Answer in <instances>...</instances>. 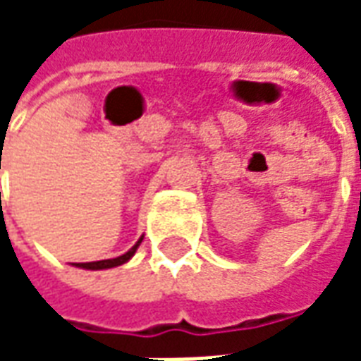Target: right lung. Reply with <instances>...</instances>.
Here are the masks:
<instances>
[{"label": "right lung", "instance_id": "add662e5", "mask_svg": "<svg viewBox=\"0 0 361 361\" xmlns=\"http://www.w3.org/2000/svg\"><path fill=\"white\" fill-rule=\"evenodd\" d=\"M142 238L145 235H141L139 240H137V243H135L131 250L127 251V253H123V255H119V257L116 259H104V261H92V263H75V267H81V269H87V271H104V269H114V267H121L126 265L129 259L133 257L135 251H137V247L141 245Z\"/></svg>", "mask_w": 361, "mask_h": 361}]
</instances>
